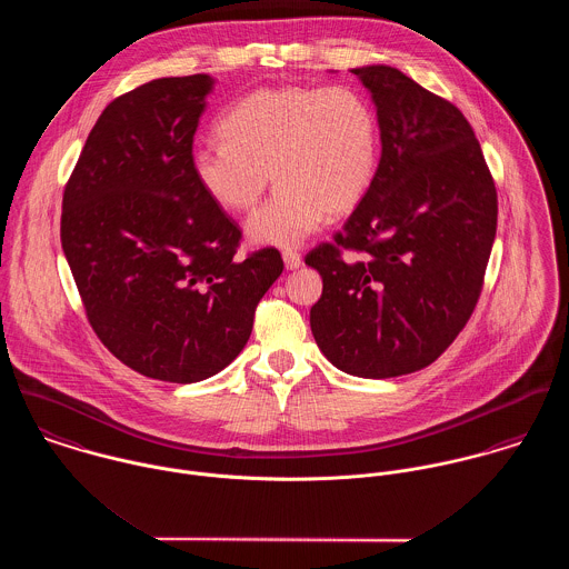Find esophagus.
<instances>
[{"label": "esophagus", "mask_w": 569, "mask_h": 569, "mask_svg": "<svg viewBox=\"0 0 569 569\" xmlns=\"http://www.w3.org/2000/svg\"><path fill=\"white\" fill-rule=\"evenodd\" d=\"M282 258H284V267H287V269H298V267H302V253H298V251H293V249H284V251H282Z\"/></svg>", "instance_id": "1"}]
</instances>
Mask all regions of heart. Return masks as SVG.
Listing matches in <instances>:
<instances>
[{"label": "heart", "instance_id": "b5f03b06", "mask_svg": "<svg viewBox=\"0 0 569 569\" xmlns=\"http://www.w3.org/2000/svg\"><path fill=\"white\" fill-rule=\"evenodd\" d=\"M219 136L223 142H203L190 158L197 183L219 208L247 212L267 190L269 172L278 181L244 226L258 244L296 247L326 214L352 212L381 160L377 111L343 84L253 89L221 118Z\"/></svg>", "mask_w": 569, "mask_h": 569}]
</instances>
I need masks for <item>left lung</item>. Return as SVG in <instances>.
<instances>
[{
  "label": "left lung",
  "instance_id": "left-lung-1",
  "mask_svg": "<svg viewBox=\"0 0 569 569\" xmlns=\"http://www.w3.org/2000/svg\"><path fill=\"white\" fill-rule=\"evenodd\" d=\"M381 127L375 183L332 243L307 253L325 289L311 330L339 370L390 379L433 363L485 287L497 190L465 113L390 66L352 70Z\"/></svg>",
  "mask_w": 569,
  "mask_h": 569
}]
</instances>
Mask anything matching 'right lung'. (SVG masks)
<instances>
[{"label":"right lung","instance_id":"add662e5","mask_svg":"<svg viewBox=\"0 0 569 569\" xmlns=\"http://www.w3.org/2000/svg\"><path fill=\"white\" fill-rule=\"evenodd\" d=\"M210 89L206 74L172 77L111 100L63 190L61 244L89 325L124 366L168 383L237 359L284 269L273 247L237 256L241 228L192 174Z\"/></svg>","mask_w":569,"mask_h":569}]
</instances>
